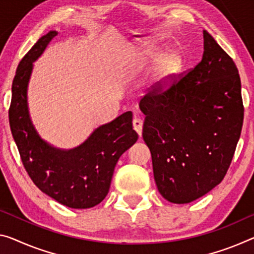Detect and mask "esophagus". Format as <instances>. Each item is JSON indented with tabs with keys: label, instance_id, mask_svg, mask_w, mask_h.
Instances as JSON below:
<instances>
[{
	"label": "esophagus",
	"instance_id": "esophagus-1",
	"mask_svg": "<svg viewBox=\"0 0 254 254\" xmlns=\"http://www.w3.org/2000/svg\"><path fill=\"white\" fill-rule=\"evenodd\" d=\"M132 128L134 130L137 132L139 136H142V130H143V122L139 118H134L132 119Z\"/></svg>",
	"mask_w": 254,
	"mask_h": 254
}]
</instances>
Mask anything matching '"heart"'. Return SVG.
Segmentation results:
<instances>
[{
  "label": "heart",
  "mask_w": 254,
  "mask_h": 254,
  "mask_svg": "<svg viewBox=\"0 0 254 254\" xmlns=\"http://www.w3.org/2000/svg\"><path fill=\"white\" fill-rule=\"evenodd\" d=\"M183 57L177 51L165 54L159 62L157 70V81L160 86H167L177 77L183 68Z\"/></svg>",
  "instance_id": "b5f03b06"
}]
</instances>
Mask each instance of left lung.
Here are the masks:
<instances>
[{
    "mask_svg": "<svg viewBox=\"0 0 254 254\" xmlns=\"http://www.w3.org/2000/svg\"><path fill=\"white\" fill-rule=\"evenodd\" d=\"M202 60L167 86L155 83L139 101L145 115L155 184L169 202L190 203L224 179L243 126L235 62L203 30Z\"/></svg>",
    "mask_w": 254,
    "mask_h": 254,
    "instance_id": "1",
    "label": "left lung"
}]
</instances>
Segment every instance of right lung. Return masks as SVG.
Returning <instances> with one entry per match:
<instances>
[{
  "label": "right lung",
  "mask_w": 254,
  "mask_h": 254,
  "mask_svg": "<svg viewBox=\"0 0 254 254\" xmlns=\"http://www.w3.org/2000/svg\"><path fill=\"white\" fill-rule=\"evenodd\" d=\"M57 34L50 32L42 36L19 62L9 108L10 128L34 184L61 204L88 209L107 196L116 163L138 135L132 129V114L127 111L97 128L76 149L61 151L41 139L28 115L27 84L33 62Z\"/></svg>",
  "instance_id": "right-lung-1"
}]
</instances>
